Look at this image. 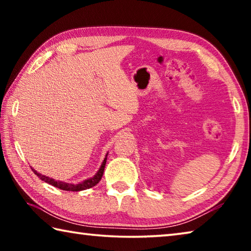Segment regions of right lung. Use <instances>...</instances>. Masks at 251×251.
<instances>
[{
	"label": "right lung",
	"mask_w": 251,
	"mask_h": 251,
	"mask_svg": "<svg viewBox=\"0 0 251 251\" xmlns=\"http://www.w3.org/2000/svg\"><path fill=\"white\" fill-rule=\"evenodd\" d=\"M106 160H107V154H106V157L104 158L103 163H101L99 172H97L92 178H88V179H86V180H83L82 182H79V184H69V182L55 180V179H53V178H50L48 176L41 175V174L37 173L35 169H33L32 167L31 168H32V171L34 172V174L37 175V177H39L40 179L44 180L45 182H48V184L52 185L54 187H56V188H59L62 190H69V192H80V190L92 188L93 186L99 184L100 180L101 179V176H103L104 168H105V165H106Z\"/></svg>",
	"instance_id": "add662e5"
}]
</instances>
